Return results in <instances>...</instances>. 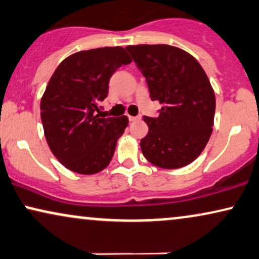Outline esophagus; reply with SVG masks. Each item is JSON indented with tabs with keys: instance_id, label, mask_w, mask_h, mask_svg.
<instances>
[{
	"instance_id": "1",
	"label": "esophagus",
	"mask_w": 259,
	"mask_h": 259,
	"mask_svg": "<svg viewBox=\"0 0 259 259\" xmlns=\"http://www.w3.org/2000/svg\"><path fill=\"white\" fill-rule=\"evenodd\" d=\"M140 119H142V116H131V115H128V120H130V121H138V120H140Z\"/></svg>"
}]
</instances>
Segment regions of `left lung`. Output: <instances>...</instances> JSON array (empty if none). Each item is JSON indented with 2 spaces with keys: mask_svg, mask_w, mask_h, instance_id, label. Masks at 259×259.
<instances>
[{
  "mask_svg": "<svg viewBox=\"0 0 259 259\" xmlns=\"http://www.w3.org/2000/svg\"><path fill=\"white\" fill-rule=\"evenodd\" d=\"M146 78L152 101L162 109L144 116L149 133L140 140L143 154L153 165L179 169L200 156L213 131L215 95L199 62L170 45L127 46Z\"/></svg>",
  "mask_w": 259,
  "mask_h": 259,
  "instance_id": "obj_1",
  "label": "left lung"
}]
</instances>
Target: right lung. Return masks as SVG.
I'll list each match as a JSON object with an SVG mask.
<instances>
[{
	"label": "right lung",
	"instance_id": "right-lung-1",
	"mask_svg": "<svg viewBox=\"0 0 259 259\" xmlns=\"http://www.w3.org/2000/svg\"><path fill=\"white\" fill-rule=\"evenodd\" d=\"M131 62L120 46L93 49L69 56L53 72L40 116L50 149L66 169L93 175L108 166L128 119L101 117L100 103L113 73Z\"/></svg>",
	"mask_w": 259,
	"mask_h": 259
}]
</instances>
